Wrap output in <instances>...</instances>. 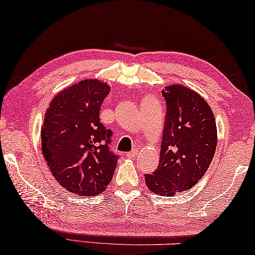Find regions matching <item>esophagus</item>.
Returning <instances> with one entry per match:
<instances>
[{"label":"esophagus","instance_id":"1","mask_svg":"<svg viewBox=\"0 0 255 255\" xmlns=\"http://www.w3.org/2000/svg\"><path fill=\"white\" fill-rule=\"evenodd\" d=\"M127 155H128V158H130V159H132V158H135L136 155H137V150H136V149H134L133 151H131V152H128Z\"/></svg>","mask_w":255,"mask_h":255}]
</instances>
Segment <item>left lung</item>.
Masks as SVG:
<instances>
[{
    "instance_id": "1",
    "label": "left lung",
    "mask_w": 255,
    "mask_h": 255,
    "mask_svg": "<svg viewBox=\"0 0 255 255\" xmlns=\"http://www.w3.org/2000/svg\"><path fill=\"white\" fill-rule=\"evenodd\" d=\"M167 115L159 166L144 175L145 185L159 196L189 190L202 179L217 145L215 116L197 92L180 84L166 86Z\"/></svg>"
}]
</instances>
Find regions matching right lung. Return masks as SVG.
<instances>
[{
  "label": "right lung",
  "mask_w": 255,
  "mask_h": 255,
  "mask_svg": "<svg viewBox=\"0 0 255 255\" xmlns=\"http://www.w3.org/2000/svg\"><path fill=\"white\" fill-rule=\"evenodd\" d=\"M111 87L85 79L52 98L41 128V150L52 176L70 193L97 196L113 178L118 155L109 150L112 136L100 123V110Z\"/></svg>",
  "instance_id": "obj_1"
}]
</instances>
